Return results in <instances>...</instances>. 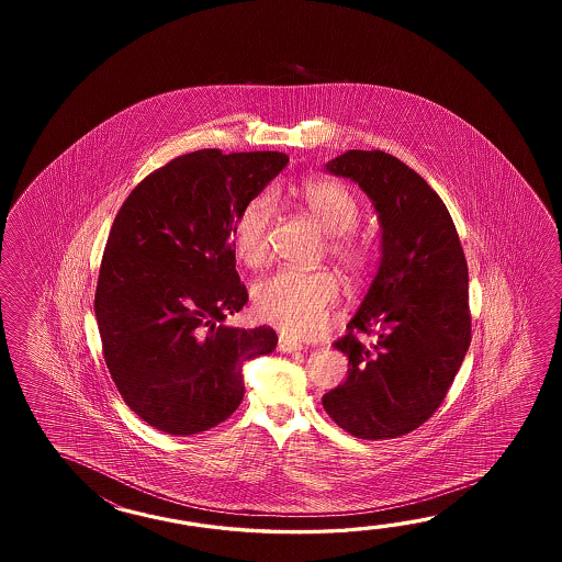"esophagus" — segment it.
<instances>
[{
  "label": "esophagus",
  "mask_w": 562,
  "mask_h": 562,
  "mask_svg": "<svg viewBox=\"0 0 562 562\" xmlns=\"http://www.w3.org/2000/svg\"><path fill=\"white\" fill-rule=\"evenodd\" d=\"M279 351L281 353H297V351H301L303 349V346L301 344H297L295 339H289V337H279Z\"/></svg>",
  "instance_id": "esophagus-1"
}]
</instances>
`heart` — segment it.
<instances>
[{
    "mask_svg": "<svg viewBox=\"0 0 562 562\" xmlns=\"http://www.w3.org/2000/svg\"><path fill=\"white\" fill-rule=\"evenodd\" d=\"M301 204L329 235L327 251L349 276H358L370 261V249L351 231L358 227L356 194L339 182L307 180L297 189ZM276 201L269 192L257 194L240 211L233 231L240 263L261 267L269 257ZM339 303V283L329 271L281 269L252 286V307L261 322L291 337H313L329 322Z\"/></svg>",
    "mask_w": 562,
    "mask_h": 562,
    "instance_id": "b5f03b06",
    "label": "heart"
}]
</instances>
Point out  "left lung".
Here are the masks:
<instances>
[{"label":"left lung","instance_id":"left-lung-1","mask_svg":"<svg viewBox=\"0 0 562 562\" xmlns=\"http://www.w3.org/2000/svg\"><path fill=\"white\" fill-rule=\"evenodd\" d=\"M325 172L358 182L378 213L380 267L347 335V380L323 395L339 428L361 440L416 430L440 407L470 346L467 257L442 199L382 150H349ZM358 333H375L363 347Z\"/></svg>","mask_w":562,"mask_h":562}]
</instances>
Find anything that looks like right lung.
Listing matches in <instances>:
<instances>
[{
	"instance_id": "right-lung-1",
	"label": "right lung",
	"mask_w": 562,
	"mask_h": 562,
	"mask_svg": "<svg viewBox=\"0 0 562 562\" xmlns=\"http://www.w3.org/2000/svg\"><path fill=\"white\" fill-rule=\"evenodd\" d=\"M283 153L196 150L150 172L108 235L94 311L122 400L156 430L191 436L239 407L243 366L271 327H228L249 301L235 269L240 211L286 167Z\"/></svg>"
}]
</instances>
